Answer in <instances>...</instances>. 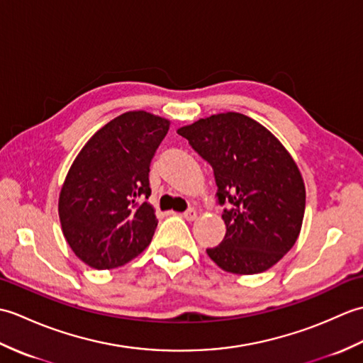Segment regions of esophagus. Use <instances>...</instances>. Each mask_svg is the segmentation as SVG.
Here are the masks:
<instances>
[{
    "instance_id": "esophagus-1",
    "label": "esophagus",
    "mask_w": 363,
    "mask_h": 363,
    "mask_svg": "<svg viewBox=\"0 0 363 363\" xmlns=\"http://www.w3.org/2000/svg\"><path fill=\"white\" fill-rule=\"evenodd\" d=\"M182 217L186 218L187 221H194V220H196V217H198V212L195 211V209H189V211H186L182 213Z\"/></svg>"
}]
</instances>
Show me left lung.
I'll return each instance as SVG.
<instances>
[{
	"instance_id": "1",
	"label": "left lung",
	"mask_w": 363,
	"mask_h": 363,
	"mask_svg": "<svg viewBox=\"0 0 363 363\" xmlns=\"http://www.w3.org/2000/svg\"><path fill=\"white\" fill-rule=\"evenodd\" d=\"M209 162L226 235L207 248L228 273L267 272L287 254L303 226L306 187L296 162L260 123L238 112L199 118L177 129Z\"/></svg>"
}]
</instances>
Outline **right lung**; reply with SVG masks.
Listing matches in <instances>:
<instances>
[{
    "instance_id": "add662e5",
    "label": "right lung",
    "mask_w": 363,
    "mask_h": 363,
    "mask_svg": "<svg viewBox=\"0 0 363 363\" xmlns=\"http://www.w3.org/2000/svg\"><path fill=\"white\" fill-rule=\"evenodd\" d=\"M169 120L145 111L118 115L90 137L59 195L67 243L84 264L111 269L151 243L157 218L148 199L150 164Z\"/></svg>"
}]
</instances>
